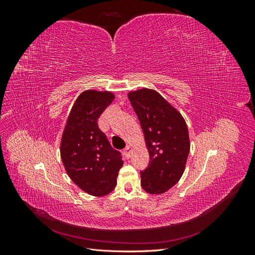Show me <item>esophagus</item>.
I'll return each mask as SVG.
<instances>
[{
    "mask_svg": "<svg viewBox=\"0 0 255 255\" xmlns=\"http://www.w3.org/2000/svg\"><path fill=\"white\" fill-rule=\"evenodd\" d=\"M130 152H132V146L128 145L127 148L125 149V154H126V156H127L128 158L130 156Z\"/></svg>",
    "mask_w": 255,
    "mask_h": 255,
    "instance_id": "34e87169",
    "label": "esophagus"
}]
</instances>
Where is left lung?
<instances>
[{
    "label": "left lung",
    "mask_w": 255,
    "mask_h": 255,
    "mask_svg": "<svg viewBox=\"0 0 255 255\" xmlns=\"http://www.w3.org/2000/svg\"><path fill=\"white\" fill-rule=\"evenodd\" d=\"M128 97L150 155L148 167L140 171L141 187L152 195L164 194L179 182L186 165L190 149L186 122L155 90L130 91Z\"/></svg>",
    "instance_id": "1"
}]
</instances>
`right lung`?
<instances>
[{
    "label": "right lung",
    "instance_id": "add662e5",
    "mask_svg": "<svg viewBox=\"0 0 255 255\" xmlns=\"http://www.w3.org/2000/svg\"><path fill=\"white\" fill-rule=\"evenodd\" d=\"M114 99L109 91L82 92L61 138L60 155L68 175L81 189L96 197L114 190L123 165L121 153L113 149L98 126L99 117Z\"/></svg>",
    "mask_w": 255,
    "mask_h": 255
}]
</instances>
